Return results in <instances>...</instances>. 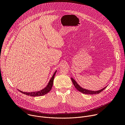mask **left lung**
Masks as SVG:
<instances>
[{
  "label": "left lung",
  "instance_id": "obj_1",
  "mask_svg": "<svg viewBox=\"0 0 125 125\" xmlns=\"http://www.w3.org/2000/svg\"><path fill=\"white\" fill-rule=\"evenodd\" d=\"M71 80L73 82V83L75 86V87L77 90H78L79 91H80V92H81V93H83L84 94H98L99 93H100L101 92H102V91L103 90H104L107 86H105V87L103 88V89H101L100 90H97V91H93V90H88V89H84L83 88L81 87L78 83H77V82L73 78H71Z\"/></svg>",
  "mask_w": 125,
  "mask_h": 125
}]
</instances>
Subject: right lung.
<instances>
[{"mask_svg": "<svg viewBox=\"0 0 125 125\" xmlns=\"http://www.w3.org/2000/svg\"><path fill=\"white\" fill-rule=\"evenodd\" d=\"M57 72V70L54 73L53 75L52 76V78L50 80L49 83H48L46 87H45L44 88L42 89V90L38 91H34V92H31V93H27V92H23V91L19 90L21 93L24 94H26L31 96H42L44 95L47 94H48L50 91L52 89V87L53 86V81L54 79V77L55 75V74Z\"/></svg>", "mask_w": 125, "mask_h": 125, "instance_id": "add662e5", "label": "right lung"}]
</instances>
